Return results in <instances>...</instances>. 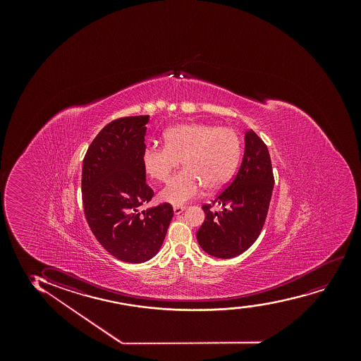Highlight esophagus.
<instances>
[{
    "label": "esophagus",
    "instance_id": "1",
    "mask_svg": "<svg viewBox=\"0 0 361 361\" xmlns=\"http://www.w3.org/2000/svg\"><path fill=\"white\" fill-rule=\"evenodd\" d=\"M184 209H185V207H183V206H176V207H173V213L176 216H178Z\"/></svg>",
    "mask_w": 361,
    "mask_h": 361
}]
</instances>
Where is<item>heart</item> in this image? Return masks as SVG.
<instances>
[{"label":"heart","instance_id":"b5f03b06","mask_svg":"<svg viewBox=\"0 0 361 361\" xmlns=\"http://www.w3.org/2000/svg\"><path fill=\"white\" fill-rule=\"evenodd\" d=\"M165 147L150 145L142 153L145 173L158 182H167L171 173L184 167L160 192V200L182 206L195 199L202 188L216 190L228 182L240 157V140L226 126L191 123L164 133Z\"/></svg>","mask_w":361,"mask_h":361}]
</instances>
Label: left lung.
Returning <instances> with one entry per match:
<instances>
[{
	"instance_id": "8db88e82",
	"label": "left lung",
	"mask_w": 361,
	"mask_h": 361,
	"mask_svg": "<svg viewBox=\"0 0 361 361\" xmlns=\"http://www.w3.org/2000/svg\"><path fill=\"white\" fill-rule=\"evenodd\" d=\"M274 184L269 149L262 138L249 130L236 177L213 201L223 209L212 212L211 204L202 207L206 218L196 232L200 247L219 259L245 252L262 232Z\"/></svg>"
}]
</instances>
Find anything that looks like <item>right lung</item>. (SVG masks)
<instances>
[{
    "label": "right lung",
    "mask_w": 361,
    "mask_h": 361,
    "mask_svg": "<svg viewBox=\"0 0 361 361\" xmlns=\"http://www.w3.org/2000/svg\"><path fill=\"white\" fill-rule=\"evenodd\" d=\"M148 121L149 116H126L106 125L87 148L82 169L87 224L108 253L131 264L158 254L173 216L170 203L138 209L154 195L141 159Z\"/></svg>",
    "instance_id": "right-lung-1"
}]
</instances>
